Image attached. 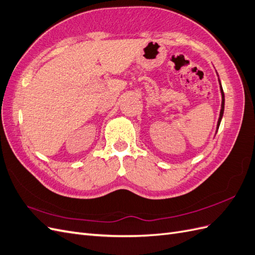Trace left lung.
I'll use <instances>...</instances> for the list:
<instances>
[{
	"label": "left lung",
	"mask_w": 255,
	"mask_h": 255,
	"mask_svg": "<svg viewBox=\"0 0 255 255\" xmlns=\"http://www.w3.org/2000/svg\"><path fill=\"white\" fill-rule=\"evenodd\" d=\"M220 82V80H219ZM220 90H221V94H222V104H221V111H220V116H219V120H218V124H217V130L219 129V126H220V123H221V119L223 116V112H224V93H223V89L221 86V83H220Z\"/></svg>",
	"instance_id": "8db88e82"
}]
</instances>
